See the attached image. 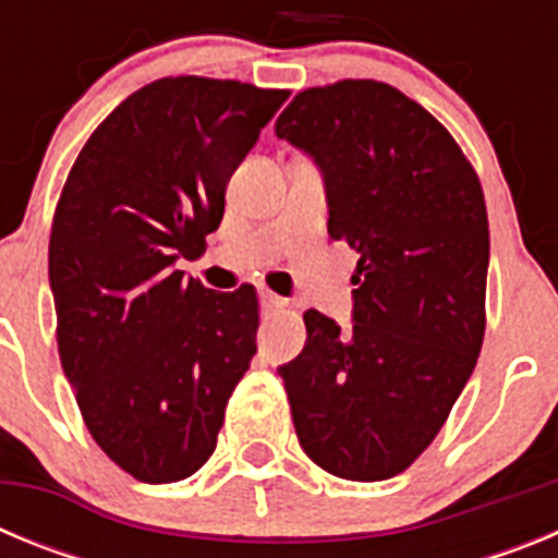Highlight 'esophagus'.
<instances>
[{
  "label": "esophagus",
  "instance_id": "esophagus-1",
  "mask_svg": "<svg viewBox=\"0 0 558 558\" xmlns=\"http://www.w3.org/2000/svg\"><path fill=\"white\" fill-rule=\"evenodd\" d=\"M259 304H263V310H282V307H288V302H284L282 295L270 293V290H259Z\"/></svg>",
  "mask_w": 558,
  "mask_h": 558
}]
</instances>
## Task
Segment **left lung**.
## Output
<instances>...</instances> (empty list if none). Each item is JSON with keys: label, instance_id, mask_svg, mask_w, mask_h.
Returning <instances> with one entry per match:
<instances>
[{"label": "left lung", "instance_id": "left-lung-1", "mask_svg": "<svg viewBox=\"0 0 558 558\" xmlns=\"http://www.w3.org/2000/svg\"><path fill=\"white\" fill-rule=\"evenodd\" d=\"M276 136L315 161L327 229L360 254L352 327L304 313L279 374L302 450L329 475L386 481L430 447L486 329L489 220L475 170L441 122L377 81L307 88Z\"/></svg>", "mask_w": 558, "mask_h": 558}]
</instances>
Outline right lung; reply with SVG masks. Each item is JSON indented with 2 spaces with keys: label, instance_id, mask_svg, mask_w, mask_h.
Wrapping results in <instances>:
<instances>
[{
  "label": "right lung",
  "instance_id": "right-lung-1",
  "mask_svg": "<svg viewBox=\"0 0 558 558\" xmlns=\"http://www.w3.org/2000/svg\"><path fill=\"white\" fill-rule=\"evenodd\" d=\"M284 100L161 77L108 113L69 172L49 234L58 354L92 438L136 481L198 472L251 366L254 288L215 293L175 263L204 254L231 172Z\"/></svg>",
  "mask_w": 558,
  "mask_h": 558
}]
</instances>
